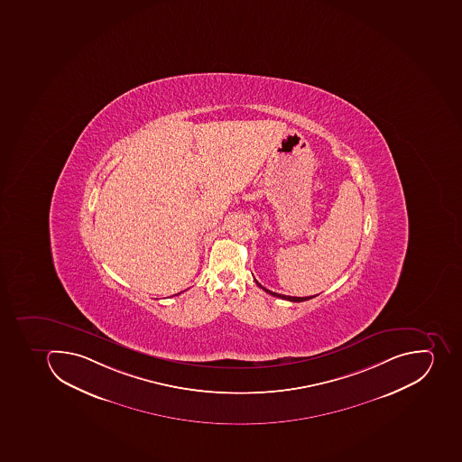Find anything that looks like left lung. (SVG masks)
Masks as SVG:
<instances>
[{
    "label": "left lung",
    "instance_id": "1",
    "mask_svg": "<svg viewBox=\"0 0 462 462\" xmlns=\"http://www.w3.org/2000/svg\"><path fill=\"white\" fill-rule=\"evenodd\" d=\"M255 283H257L259 288H262L264 292L271 293L272 297L282 298V300H292V302H302V300H311V298L317 297V295H314V297H288V295H282V293L272 292V291H269V289L263 288V286L260 285L259 282L257 281H255Z\"/></svg>",
    "mask_w": 462,
    "mask_h": 462
}]
</instances>
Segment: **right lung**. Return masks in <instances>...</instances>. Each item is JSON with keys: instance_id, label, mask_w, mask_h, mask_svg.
<instances>
[{"instance_id": "add662e5", "label": "right lung", "mask_w": 462, "mask_h": 462, "mask_svg": "<svg viewBox=\"0 0 462 462\" xmlns=\"http://www.w3.org/2000/svg\"><path fill=\"white\" fill-rule=\"evenodd\" d=\"M177 295H179V293H177Z\"/></svg>"}]
</instances>
